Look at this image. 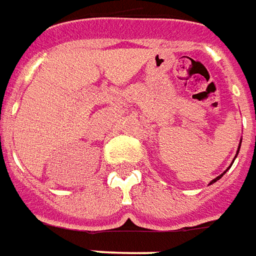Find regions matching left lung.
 I'll use <instances>...</instances> for the list:
<instances>
[{
  "label": "left lung",
  "instance_id": "obj_1",
  "mask_svg": "<svg viewBox=\"0 0 256 256\" xmlns=\"http://www.w3.org/2000/svg\"><path fill=\"white\" fill-rule=\"evenodd\" d=\"M239 150H240V147H239ZM239 150H238V152H239ZM222 174H226V172H222ZM222 176H217V178H214V180H213L212 182H210V184H213V182H216L217 180H220V178H222Z\"/></svg>",
  "mask_w": 256,
  "mask_h": 256
}]
</instances>
